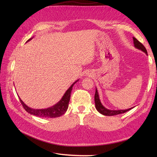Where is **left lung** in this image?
Returning <instances> with one entry per match:
<instances>
[{"label": "left lung", "mask_w": 157, "mask_h": 157, "mask_svg": "<svg viewBox=\"0 0 157 157\" xmlns=\"http://www.w3.org/2000/svg\"><path fill=\"white\" fill-rule=\"evenodd\" d=\"M133 40H134V44L136 48L139 50H141V51H143L147 55V52L146 48H145V46L142 44L140 41L137 40L135 37H133ZM94 100H95L96 108L98 110V111L99 113H100L101 114H102V115H105V116H113V115H119V114L124 113L128 111H130V109L133 108L132 107L130 109H125V110H109V109L105 108L101 104L100 99H99V95H98L97 89H96V93H95V96H94Z\"/></svg>", "instance_id": "8db88e82"}]
</instances>
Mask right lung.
I'll use <instances>...</instances> for the list:
<instances>
[{"mask_svg":"<svg viewBox=\"0 0 157 157\" xmlns=\"http://www.w3.org/2000/svg\"><path fill=\"white\" fill-rule=\"evenodd\" d=\"M32 38L28 40L27 42L29 41ZM77 81H78V80H76V81L71 85V86L69 87V88L67 90V91H66V92L63 95V96L61 99V100L58 103H57L54 105L50 107H48L47 109H35L27 106L20 98V102L21 103V105H23V108L25 109V110L27 113H30L31 115H33L39 117H43V118L59 117L62 115H63V114H65V113L67 111L68 106H69V102L70 100L71 93V91H72L73 86Z\"/></svg>","mask_w":157,"mask_h":157,"instance_id":"right-lung-1","label":"right lung"}]
</instances>
